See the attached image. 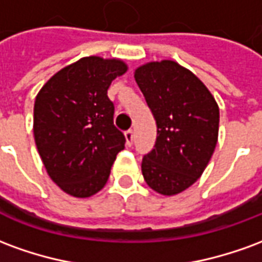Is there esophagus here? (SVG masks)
<instances>
[{
	"mask_svg": "<svg viewBox=\"0 0 262 262\" xmlns=\"http://www.w3.org/2000/svg\"><path fill=\"white\" fill-rule=\"evenodd\" d=\"M125 137H126V143H127L129 146H132V144H133V140H135V133H133V130H132V129L126 130Z\"/></svg>",
	"mask_w": 262,
	"mask_h": 262,
	"instance_id": "obj_1",
	"label": "esophagus"
}]
</instances>
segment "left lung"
<instances>
[{"mask_svg":"<svg viewBox=\"0 0 262 262\" xmlns=\"http://www.w3.org/2000/svg\"><path fill=\"white\" fill-rule=\"evenodd\" d=\"M135 78L157 125L153 150L143 157L144 181L161 195L196 182L217 143L219 106L196 75L176 61L142 66Z\"/></svg>","mask_w":262,"mask_h":262,"instance_id":"left-lung-1","label":"left lung"}]
</instances>
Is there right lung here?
Returning a JSON list of instances; mask_svg holds the SVG:
<instances>
[{
  "mask_svg": "<svg viewBox=\"0 0 262 262\" xmlns=\"http://www.w3.org/2000/svg\"><path fill=\"white\" fill-rule=\"evenodd\" d=\"M126 70L122 60L90 56L60 70L37 94V151L49 177L69 195L88 198L101 191L116 154L125 148L108 88Z\"/></svg>",
  "mask_w": 262,
  "mask_h": 262,
  "instance_id": "1",
  "label": "right lung"
}]
</instances>
